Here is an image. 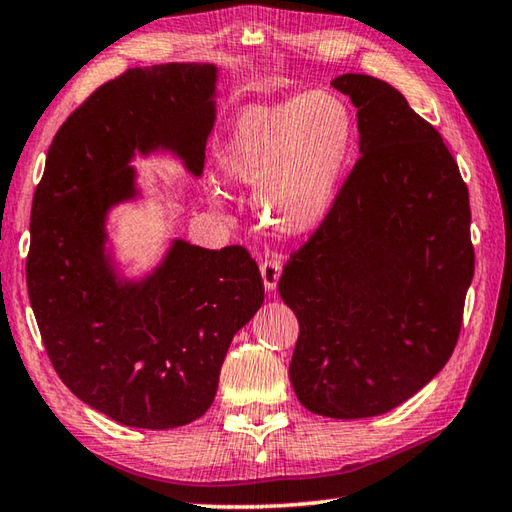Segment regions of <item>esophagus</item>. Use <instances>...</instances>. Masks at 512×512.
<instances>
[{
	"label": "esophagus",
	"mask_w": 512,
	"mask_h": 512,
	"mask_svg": "<svg viewBox=\"0 0 512 512\" xmlns=\"http://www.w3.org/2000/svg\"><path fill=\"white\" fill-rule=\"evenodd\" d=\"M280 271H283V263H280L276 256H269L263 260V263H260V276H263V283H265L267 291L276 289Z\"/></svg>",
	"instance_id": "esophagus-1"
}]
</instances>
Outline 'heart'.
I'll list each match as a JSON object with an SVG mask.
<instances>
[{"instance_id": "heart-1", "label": "heart", "mask_w": 512, "mask_h": 512, "mask_svg": "<svg viewBox=\"0 0 512 512\" xmlns=\"http://www.w3.org/2000/svg\"><path fill=\"white\" fill-rule=\"evenodd\" d=\"M356 141L347 103L325 90L247 108L223 150L234 183L256 187L267 229L300 234L327 214Z\"/></svg>"}]
</instances>
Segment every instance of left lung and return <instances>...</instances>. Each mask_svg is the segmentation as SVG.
Segmentation results:
<instances>
[{"mask_svg":"<svg viewBox=\"0 0 512 512\" xmlns=\"http://www.w3.org/2000/svg\"><path fill=\"white\" fill-rule=\"evenodd\" d=\"M360 159L278 280L298 318L289 364L311 413L382 415L429 384L460 338L475 271L471 205L440 132L391 83L342 75Z\"/></svg>","mask_w":512,"mask_h":512,"instance_id":"8db88e82","label":"left lung"}]
</instances>
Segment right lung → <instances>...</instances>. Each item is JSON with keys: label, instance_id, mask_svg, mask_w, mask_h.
Wrapping results in <instances>:
<instances>
[{"label": "right lung", "instance_id": "1", "mask_svg": "<svg viewBox=\"0 0 512 512\" xmlns=\"http://www.w3.org/2000/svg\"><path fill=\"white\" fill-rule=\"evenodd\" d=\"M216 68H130L99 86L52 139L33 196L26 283L61 382L114 422L174 429L210 409L234 333L263 305L241 245L174 241L141 283H117L103 218L134 194V152L172 150L196 176L214 128Z\"/></svg>", "mask_w": 512, "mask_h": 512}]
</instances>
